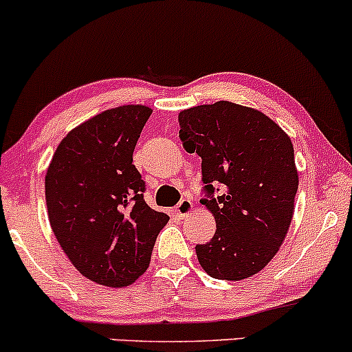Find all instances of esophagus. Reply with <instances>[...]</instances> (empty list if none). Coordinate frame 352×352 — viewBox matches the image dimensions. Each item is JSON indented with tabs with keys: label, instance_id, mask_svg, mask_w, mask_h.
Listing matches in <instances>:
<instances>
[{
	"label": "esophagus",
	"instance_id": "1",
	"mask_svg": "<svg viewBox=\"0 0 352 352\" xmlns=\"http://www.w3.org/2000/svg\"><path fill=\"white\" fill-rule=\"evenodd\" d=\"M191 211H192V203L189 199H181L179 203L176 204V208H175L176 216H177V218H181V219L186 218V216Z\"/></svg>",
	"mask_w": 352,
	"mask_h": 352
}]
</instances>
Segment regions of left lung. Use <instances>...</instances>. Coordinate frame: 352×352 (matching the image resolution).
I'll return each instance as SVG.
<instances>
[{"label": "left lung", "instance_id": "left-lung-1", "mask_svg": "<svg viewBox=\"0 0 352 352\" xmlns=\"http://www.w3.org/2000/svg\"><path fill=\"white\" fill-rule=\"evenodd\" d=\"M177 120L184 149L201 157V203L216 219L212 239L196 246L197 261L216 279L251 278L274 258L293 219V143L264 113L229 101L184 109Z\"/></svg>", "mask_w": 352, "mask_h": 352}]
</instances>
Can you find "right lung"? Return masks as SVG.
<instances>
[{
  "mask_svg": "<svg viewBox=\"0 0 352 352\" xmlns=\"http://www.w3.org/2000/svg\"><path fill=\"white\" fill-rule=\"evenodd\" d=\"M148 106L108 109L59 143L46 171V206L59 246L82 276L123 287L148 270L169 216L146 204L133 151Z\"/></svg>",
  "mask_w": 352,
  "mask_h": 352,
  "instance_id": "obj_1",
  "label": "right lung"
}]
</instances>
